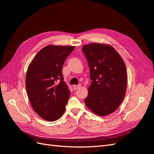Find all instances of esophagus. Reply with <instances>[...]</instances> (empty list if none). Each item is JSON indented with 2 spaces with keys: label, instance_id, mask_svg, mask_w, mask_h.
I'll use <instances>...</instances> for the list:
<instances>
[{
  "label": "esophagus",
  "instance_id": "34e87169",
  "mask_svg": "<svg viewBox=\"0 0 154 154\" xmlns=\"http://www.w3.org/2000/svg\"><path fill=\"white\" fill-rule=\"evenodd\" d=\"M81 85H78V86H77V85H73V89H74V90H76V89H77L78 88H81Z\"/></svg>",
  "mask_w": 154,
  "mask_h": 154
}]
</instances>
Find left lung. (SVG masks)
<instances>
[{
  "label": "left lung",
  "mask_w": 154,
  "mask_h": 154,
  "mask_svg": "<svg viewBox=\"0 0 154 154\" xmlns=\"http://www.w3.org/2000/svg\"><path fill=\"white\" fill-rule=\"evenodd\" d=\"M86 56L92 81L85 104L99 116L116 111L126 91L128 77L125 63L109 44L91 43L82 48Z\"/></svg>",
  "instance_id": "1"
}]
</instances>
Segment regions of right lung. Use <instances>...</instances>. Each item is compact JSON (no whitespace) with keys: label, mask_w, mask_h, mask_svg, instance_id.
Listing matches in <instances>:
<instances>
[{"label":"right lung","mask_w":154,"mask_h":154,"mask_svg":"<svg viewBox=\"0 0 154 154\" xmlns=\"http://www.w3.org/2000/svg\"><path fill=\"white\" fill-rule=\"evenodd\" d=\"M75 46L49 45L40 50L28 67L25 86L33 110L48 121L63 115L70 91L62 68Z\"/></svg>","instance_id":"right-lung-1"}]
</instances>
